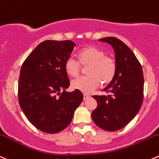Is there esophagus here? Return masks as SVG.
Returning a JSON list of instances; mask_svg holds the SVG:
<instances>
[{"instance_id": "esophagus-1", "label": "esophagus", "mask_w": 159, "mask_h": 159, "mask_svg": "<svg viewBox=\"0 0 159 159\" xmlns=\"http://www.w3.org/2000/svg\"><path fill=\"white\" fill-rule=\"evenodd\" d=\"M89 95H85V94H84V101H85V100H87L88 98H89Z\"/></svg>"}]
</instances>
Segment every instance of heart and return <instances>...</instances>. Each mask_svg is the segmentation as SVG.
<instances>
[{
	"instance_id": "b5f03b06",
	"label": "heart",
	"mask_w": 159,
	"mask_h": 159,
	"mask_svg": "<svg viewBox=\"0 0 159 159\" xmlns=\"http://www.w3.org/2000/svg\"><path fill=\"white\" fill-rule=\"evenodd\" d=\"M105 52L95 46L81 49L78 53V61L68 57L64 64L65 71L69 76L76 77L83 67L87 68V77H80L71 81V88L84 94H90L101 84H108L112 81L116 71L115 60L105 55Z\"/></svg>"
}]
</instances>
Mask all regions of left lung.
Masks as SVG:
<instances>
[{"instance_id": "obj_1", "label": "left lung", "mask_w": 159, "mask_h": 159, "mask_svg": "<svg viewBox=\"0 0 159 159\" xmlns=\"http://www.w3.org/2000/svg\"><path fill=\"white\" fill-rule=\"evenodd\" d=\"M115 52L116 71L112 81L102 92L106 95H94L96 109L92 112L94 123L107 131L124 128L138 114L143 102L144 76L141 64L124 43L115 37L100 39Z\"/></svg>"}]
</instances>
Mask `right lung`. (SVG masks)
<instances>
[{
    "instance_id": "obj_1",
    "label": "right lung",
    "mask_w": 159,
    "mask_h": 159,
    "mask_svg": "<svg viewBox=\"0 0 159 159\" xmlns=\"http://www.w3.org/2000/svg\"><path fill=\"white\" fill-rule=\"evenodd\" d=\"M75 47L70 40H45L21 66L19 105L29 122L45 133H59L68 127L83 100L80 91H65L70 81L64 64Z\"/></svg>"
}]
</instances>
